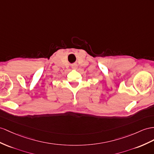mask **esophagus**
<instances>
[{
    "mask_svg": "<svg viewBox=\"0 0 154 154\" xmlns=\"http://www.w3.org/2000/svg\"><path fill=\"white\" fill-rule=\"evenodd\" d=\"M72 69H77V68H78V66H77V64H73L72 66Z\"/></svg>",
    "mask_w": 154,
    "mask_h": 154,
    "instance_id": "1",
    "label": "esophagus"
}]
</instances>
